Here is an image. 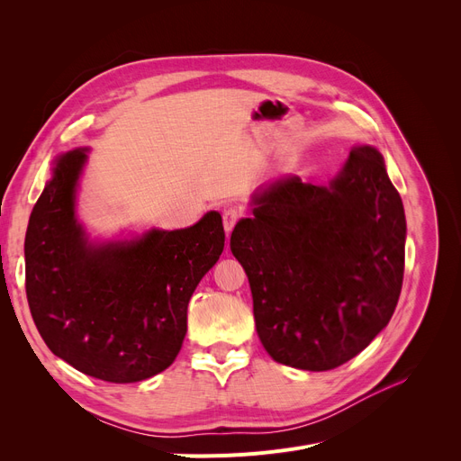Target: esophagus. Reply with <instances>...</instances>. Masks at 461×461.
<instances>
[{
	"mask_svg": "<svg viewBox=\"0 0 461 461\" xmlns=\"http://www.w3.org/2000/svg\"><path fill=\"white\" fill-rule=\"evenodd\" d=\"M240 216H243V212H240V209H237V207H228V209H224V212H222V222H224L226 233H231V231H233L235 224L240 221Z\"/></svg>",
	"mask_w": 461,
	"mask_h": 461,
	"instance_id": "1",
	"label": "esophagus"
}]
</instances>
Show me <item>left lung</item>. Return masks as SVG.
<instances>
[{"label": "left lung", "instance_id": "1", "mask_svg": "<svg viewBox=\"0 0 461 461\" xmlns=\"http://www.w3.org/2000/svg\"><path fill=\"white\" fill-rule=\"evenodd\" d=\"M230 247L249 276L259 340L276 362L325 372L391 321L405 263V212L370 145L327 186L297 176L261 186Z\"/></svg>", "mask_w": 461, "mask_h": 461}]
</instances>
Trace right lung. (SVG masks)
I'll return each mask as SVG.
<instances>
[{"label":"right lung","instance_id":"add662e5","mask_svg":"<svg viewBox=\"0 0 461 461\" xmlns=\"http://www.w3.org/2000/svg\"><path fill=\"white\" fill-rule=\"evenodd\" d=\"M86 158V149L61 155L32 211L26 295L56 357L101 381L134 383L176 360L188 301L224 250L222 216L91 245L75 212Z\"/></svg>","mask_w":461,"mask_h":461}]
</instances>
